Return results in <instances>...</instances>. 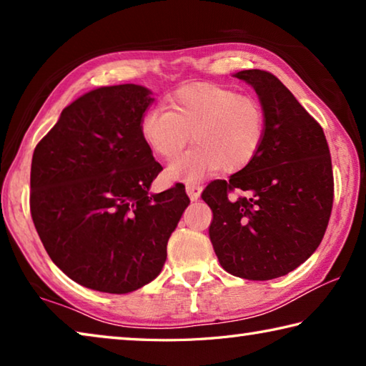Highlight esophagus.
Instances as JSON below:
<instances>
[{"label": "esophagus", "mask_w": 366, "mask_h": 366, "mask_svg": "<svg viewBox=\"0 0 366 366\" xmlns=\"http://www.w3.org/2000/svg\"><path fill=\"white\" fill-rule=\"evenodd\" d=\"M185 190H187V195L190 197L192 202H195L200 198V194H202V185L198 184H187L185 185Z\"/></svg>", "instance_id": "esophagus-1"}]
</instances>
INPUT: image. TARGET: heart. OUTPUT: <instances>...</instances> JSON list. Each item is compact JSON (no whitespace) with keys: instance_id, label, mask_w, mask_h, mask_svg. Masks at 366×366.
Here are the masks:
<instances>
[{"instance_id":"b5f03b06","label":"heart","mask_w":366,"mask_h":366,"mask_svg":"<svg viewBox=\"0 0 366 366\" xmlns=\"http://www.w3.org/2000/svg\"><path fill=\"white\" fill-rule=\"evenodd\" d=\"M168 109L150 108L139 131L145 145L163 159H174L171 179L195 182L219 168L237 172L257 158L266 135L264 109L258 100L214 84L185 85L169 97Z\"/></svg>"}]
</instances>
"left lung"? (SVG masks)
<instances>
[{"label":"left lung","instance_id":"1","mask_svg":"<svg viewBox=\"0 0 366 366\" xmlns=\"http://www.w3.org/2000/svg\"><path fill=\"white\" fill-rule=\"evenodd\" d=\"M255 89L266 116L257 158L202 198L216 257L232 276L268 281L294 271L318 249L330 222L334 179L323 129L271 72L235 74ZM242 191L237 199L228 197Z\"/></svg>","mask_w":366,"mask_h":366}]
</instances>
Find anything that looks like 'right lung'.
<instances>
[{
    "instance_id": "right-lung-1",
    "label": "right lung",
    "mask_w": 366,
    "mask_h": 366,
    "mask_svg": "<svg viewBox=\"0 0 366 366\" xmlns=\"http://www.w3.org/2000/svg\"><path fill=\"white\" fill-rule=\"evenodd\" d=\"M152 92L102 86L63 109L35 147L30 213L49 258L84 287L134 292L157 277L189 197L148 194L163 171L140 137Z\"/></svg>"
}]
</instances>
